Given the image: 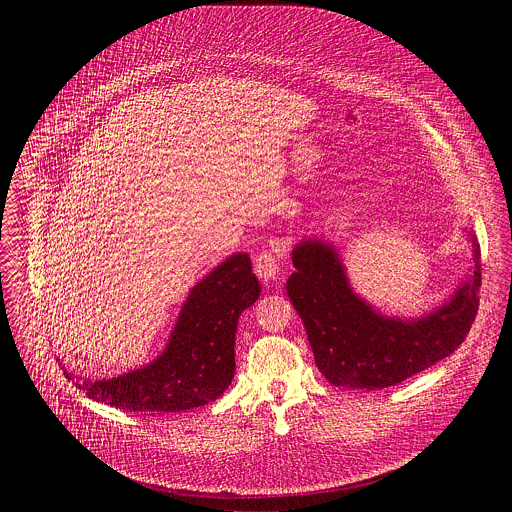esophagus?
<instances>
[{"instance_id": "34e87169", "label": "esophagus", "mask_w": 512, "mask_h": 512, "mask_svg": "<svg viewBox=\"0 0 512 512\" xmlns=\"http://www.w3.org/2000/svg\"><path fill=\"white\" fill-rule=\"evenodd\" d=\"M280 248L278 246H266L254 260V274L264 282L270 284L272 280H276L280 276Z\"/></svg>"}]
</instances>
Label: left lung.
Here are the masks:
<instances>
[{
    "instance_id": "1",
    "label": "left lung",
    "mask_w": 512,
    "mask_h": 512,
    "mask_svg": "<svg viewBox=\"0 0 512 512\" xmlns=\"http://www.w3.org/2000/svg\"><path fill=\"white\" fill-rule=\"evenodd\" d=\"M473 242V274L438 311L416 321L382 317L357 297L337 252L305 240L292 254L286 282L319 372L335 386L386 388L449 357L465 341L481 288V246Z\"/></svg>"
}]
</instances>
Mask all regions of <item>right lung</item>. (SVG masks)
Listing matches in <instances>:
<instances>
[{
  "label": "right lung",
  "instance_id": "obj_1",
  "mask_svg": "<svg viewBox=\"0 0 512 512\" xmlns=\"http://www.w3.org/2000/svg\"><path fill=\"white\" fill-rule=\"evenodd\" d=\"M258 295L250 256L232 254L191 290L159 359L112 380H80L76 386L96 402L130 412L205 406L219 398L234 376L238 317Z\"/></svg>",
  "mask_w": 512,
  "mask_h": 512
}]
</instances>
